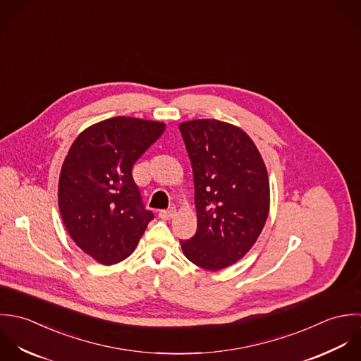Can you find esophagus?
I'll use <instances>...</instances> for the list:
<instances>
[{
    "instance_id": "obj_1",
    "label": "esophagus",
    "mask_w": 361,
    "mask_h": 361,
    "mask_svg": "<svg viewBox=\"0 0 361 361\" xmlns=\"http://www.w3.org/2000/svg\"><path fill=\"white\" fill-rule=\"evenodd\" d=\"M176 214V209L174 208H169V209H163L159 212V216L161 219H171Z\"/></svg>"
}]
</instances>
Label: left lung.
Listing matches in <instances>:
<instances>
[{
	"label": "left lung",
	"mask_w": 361,
	"mask_h": 361,
	"mask_svg": "<svg viewBox=\"0 0 361 361\" xmlns=\"http://www.w3.org/2000/svg\"><path fill=\"white\" fill-rule=\"evenodd\" d=\"M195 185L198 227L184 255L207 271L227 268L255 244L269 212L264 160L240 128L217 120L180 126Z\"/></svg>",
	"instance_id": "left-lung-1"
}]
</instances>
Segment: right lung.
<instances>
[{
  "mask_svg": "<svg viewBox=\"0 0 361 361\" xmlns=\"http://www.w3.org/2000/svg\"><path fill=\"white\" fill-rule=\"evenodd\" d=\"M164 124L114 117L85 130L70 147L59 183V207L76 245L103 265L133 254L147 223L133 166Z\"/></svg>",
  "mask_w": 361,
  "mask_h": 361,
  "instance_id": "add662e5",
  "label": "right lung"
}]
</instances>
